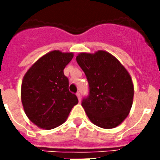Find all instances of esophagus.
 I'll return each mask as SVG.
<instances>
[{
  "instance_id": "esophagus-1",
  "label": "esophagus",
  "mask_w": 160,
  "mask_h": 160,
  "mask_svg": "<svg viewBox=\"0 0 160 160\" xmlns=\"http://www.w3.org/2000/svg\"><path fill=\"white\" fill-rule=\"evenodd\" d=\"M76 96H77V97H78V100H79V101H80V100H81V96H80V93L78 92L77 94H76Z\"/></svg>"
}]
</instances>
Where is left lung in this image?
Instances as JSON below:
<instances>
[{
    "mask_svg": "<svg viewBox=\"0 0 160 160\" xmlns=\"http://www.w3.org/2000/svg\"><path fill=\"white\" fill-rule=\"evenodd\" d=\"M76 61L87 78L90 95L82 107L93 124L113 129L129 115L133 105L134 84L124 66L105 51L81 52Z\"/></svg>",
    "mask_w": 160,
    "mask_h": 160,
    "instance_id": "left-lung-1",
    "label": "left lung"
}]
</instances>
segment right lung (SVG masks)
<instances>
[{"mask_svg": "<svg viewBox=\"0 0 160 160\" xmlns=\"http://www.w3.org/2000/svg\"><path fill=\"white\" fill-rule=\"evenodd\" d=\"M73 57L72 52L50 51L36 60L24 75L21 90L24 111L41 129L60 126L78 104L64 75V69Z\"/></svg>", "mask_w": 160, "mask_h": 160, "instance_id": "1", "label": "right lung"}]
</instances>
